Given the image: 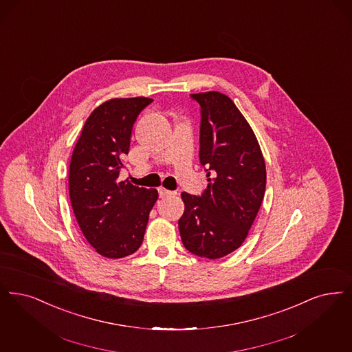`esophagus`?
<instances>
[{"mask_svg": "<svg viewBox=\"0 0 352 352\" xmlns=\"http://www.w3.org/2000/svg\"><path fill=\"white\" fill-rule=\"evenodd\" d=\"M158 194H160V197H174L175 195L174 191H170V190H166L164 187L158 188Z\"/></svg>", "mask_w": 352, "mask_h": 352, "instance_id": "1", "label": "esophagus"}]
</instances>
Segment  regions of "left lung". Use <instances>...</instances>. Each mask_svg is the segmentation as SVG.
Listing matches in <instances>:
<instances>
[{
  "instance_id": "8db88e82",
  "label": "left lung",
  "mask_w": 352,
  "mask_h": 352,
  "mask_svg": "<svg viewBox=\"0 0 352 352\" xmlns=\"http://www.w3.org/2000/svg\"><path fill=\"white\" fill-rule=\"evenodd\" d=\"M200 104V164L208 186L200 197L182 192L178 221L184 248L217 259L248 237L266 191V165L253 129L234 102L219 91L191 94Z\"/></svg>"
}]
</instances>
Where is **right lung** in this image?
<instances>
[{
	"mask_svg": "<svg viewBox=\"0 0 352 352\" xmlns=\"http://www.w3.org/2000/svg\"><path fill=\"white\" fill-rule=\"evenodd\" d=\"M152 100L136 97L102 103L86 119L72 155V208L85 239L106 258H123L140 248L158 199L155 188L119 181L133 123Z\"/></svg>",
	"mask_w": 352,
	"mask_h": 352,
	"instance_id": "right-lung-1",
	"label": "right lung"
}]
</instances>
